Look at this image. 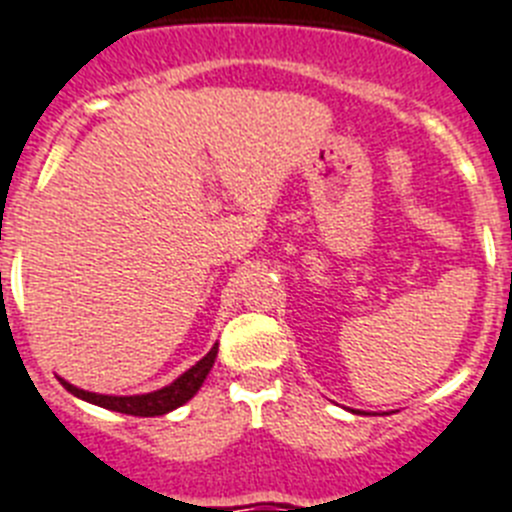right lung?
Masks as SVG:
<instances>
[{"label": "right lung", "mask_w": 512, "mask_h": 512, "mask_svg": "<svg viewBox=\"0 0 512 512\" xmlns=\"http://www.w3.org/2000/svg\"><path fill=\"white\" fill-rule=\"evenodd\" d=\"M214 357H217V344L209 349L202 360L196 362L194 368H189L181 378L170 383V386L160 388V391L152 393H139V396H106V393H93V391H82V388L72 386V383L61 381V386L67 388L69 393H74L77 399L90 401V404H98L103 409H111V412L131 414V417H160V414H168L173 409H178L181 404L194 396L199 388H202L204 378L209 375L214 365Z\"/></svg>", "instance_id": "obj_1"}]
</instances>
